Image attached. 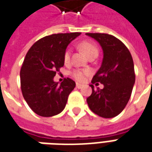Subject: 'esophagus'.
Instances as JSON below:
<instances>
[{"instance_id":"obj_1","label":"esophagus","mask_w":152,"mask_h":152,"mask_svg":"<svg viewBox=\"0 0 152 152\" xmlns=\"http://www.w3.org/2000/svg\"><path fill=\"white\" fill-rule=\"evenodd\" d=\"M83 87V85H80L79 83H76V88H78V89H81Z\"/></svg>"}]
</instances>
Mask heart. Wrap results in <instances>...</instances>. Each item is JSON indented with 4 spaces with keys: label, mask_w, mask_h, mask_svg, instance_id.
Returning a JSON list of instances; mask_svg holds the SVG:
<instances>
[{
    "label": "heart",
    "mask_w": 152,
    "mask_h": 152,
    "mask_svg": "<svg viewBox=\"0 0 152 152\" xmlns=\"http://www.w3.org/2000/svg\"><path fill=\"white\" fill-rule=\"evenodd\" d=\"M80 49L86 53V55L90 58L93 55L99 54V49L95 44H94L91 41H83L80 44ZM71 58V50L66 49L64 52L63 59L65 63H68ZM91 74V71L89 69H74L72 71L71 75L73 78L76 80L77 81H84L86 80V76H89Z\"/></svg>",
    "instance_id": "obj_1"
}]
</instances>
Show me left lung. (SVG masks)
Returning <instances> with one entry per match:
<instances>
[{"instance_id":"obj_1","label":"left lung","mask_w":152,"mask_h":152,"mask_svg":"<svg viewBox=\"0 0 152 152\" xmlns=\"http://www.w3.org/2000/svg\"><path fill=\"white\" fill-rule=\"evenodd\" d=\"M99 42L103 50L102 66L92 80L91 95L87 103L94 113L103 118H112L121 113L130 99L135 73L133 58L121 40L106 33H86ZM99 82L102 90L93 89Z\"/></svg>"}]
</instances>
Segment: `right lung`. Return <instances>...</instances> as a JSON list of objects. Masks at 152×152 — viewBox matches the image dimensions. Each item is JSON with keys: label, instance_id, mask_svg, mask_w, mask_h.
I'll return each mask as SVG.
<instances>
[{"label": "right lung", "instance_id": "add662e5", "mask_svg": "<svg viewBox=\"0 0 152 152\" xmlns=\"http://www.w3.org/2000/svg\"><path fill=\"white\" fill-rule=\"evenodd\" d=\"M80 32L58 33L38 40L29 49L20 70L21 90L30 108L40 116L50 117L63 112L76 83L65 78L61 84L53 77L64 65L68 44Z\"/></svg>", "mask_w": 152, "mask_h": 152}]
</instances>
